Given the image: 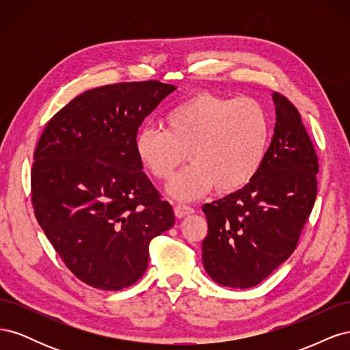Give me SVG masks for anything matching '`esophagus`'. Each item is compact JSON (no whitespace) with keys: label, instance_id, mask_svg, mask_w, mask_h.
<instances>
[{"label":"esophagus","instance_id":"1","mask_svg":"<svg viewBox=\"0 0 350 350\" xmlns=\"http://www.w3.org/2000/svg\"><path fill=\"white\" fill-rule=\"evenodd\" d=\"M174 211H175V216L181 219V217H185L188 215H193L194 208L191 206H187V204H176Z\"/></svg>","mask_w":350,"mask_h":350}]
</instances>
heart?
I'll list each match as a JSON object with an SVG mask.
<instances>
[{
  "mask_svg": "<svg viewBox=\"0 0 350 350\" xmlns=\"http://www.w3.org/2000/svg\"><path fill=\"white\" fill-rule=\"evenodd\" d=\"M163 129L144 126L134 150L159 181L172 179L188 153L191 163L167 188L176 200H196L215 185L220 193L238 191L260 171L270 140L269 116L257 100L207 92L175 105L165 115Z\"/></svg>",
  "mask_w": 350,
  "mask_h": 350,
  "instance_id": "obj_1",
  "label": "heart"
}]
</instances>
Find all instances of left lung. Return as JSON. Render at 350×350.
Returning a JSON list of instances; mask_svg holds the SVG:
<instances>
[{"instance_id": "left-lung-1", "label": "left lung", "mask_w": 350, "mask_h": 350, "mask_svg": "<svg viewBox=\"0 0 350 350\" xmlns=\"http://www.w3.org/2000/svg\"><path fill=\"white\" fill-rule=\"evenodd\" d=\"M276 125L266 159L245 187L203 206V264L228 288L258 284L296 248L317 197L319 157L301 113L273 94Z\"/></svg>"}]
</instances>
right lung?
<instances>
[{
    "instance_id": "1",
    "label": "right lung",
    "mask_w": 350,
    "mask_h": 350,
    "mask_svg": "<svg viewBox=\"0 0 350 350\" xmlns=\"http://www.w3.org/2000/svg\"><path fill=\"white\" fill-rule=\"evenodd\" d=\"M175 89L149 80L88 90L52 116L38 142L36 220L74 276L93 288L135 283L150 241L175 224L134 150L139 126Z\"/></svg>"
}]
</instances>
